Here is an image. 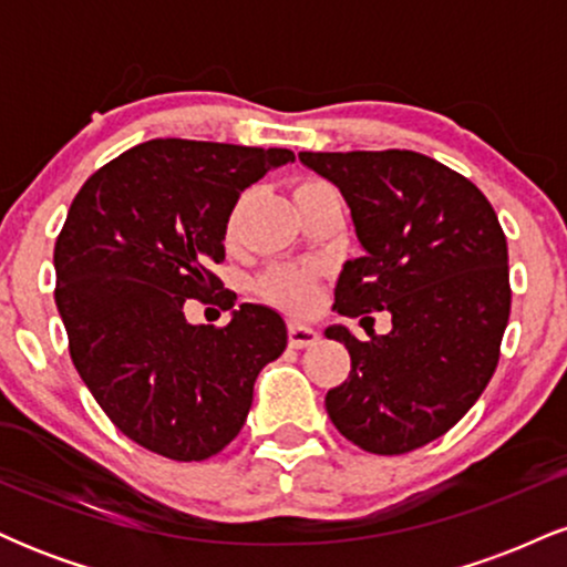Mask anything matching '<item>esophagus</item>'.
I'll use <instances>...</instances> for the list:
<instances>
[{"label":"esophagus","instance_id":"obj_1","mask_svg":"<svg viewBox=\"0 0 567 567\" xmlns=\"http://www.w3.org/2000/svg\"><path fill=\"white\" fill-rule=\"evenodd\" d=\"M288 341L292 349H306V347H315V343L320 341V333H317L315 328H309V324L290 322L288 324Z\"/></svg>","mask_w":567,"mask_h":567}]
</instances>
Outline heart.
Wrapping results in <instances>:
<instances>
[{
    "mask_svg": "<svg viewBox=\"0 0 567 567\" xmlns=\"http://www.w3.org/2000/svg\"><path fill=\"white\" fill-rule=\"evenodd\" d=\"M328 184L317 178L298 181L296 188H292V199H301L306 194L320 192ZM315 292H317V271L311 266H271L266 275L258 279V296L264 298L266 303L279 306V309L296 311V315H303L315 306Z\"/></svg>",
    "mask_w": 567,
    "mask_h": 567,
    "instance_id": "heart-1",
    "label": "heart"
}]
</instances>
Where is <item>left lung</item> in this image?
<instances>
[{"mask_svg":"<svg viewBox=\"0 0 567 567\" xmlns=\"http://www.w3.org/2000/svg\"><path fill=\"white\" fill-rule=\"evenodd\" d=\"M341 188L365 256L343 264L333 309L392 333L357 341L351 370L324 396L330 421L357 447L410 453L458 424L493 379L512 309L509 252L487 197L442 162L408 148L301 152Z\"/></svg>","mask_w":567,"mask_h":567,"instance_id":"left-lung-1","label":"left lung"}]
</instances>
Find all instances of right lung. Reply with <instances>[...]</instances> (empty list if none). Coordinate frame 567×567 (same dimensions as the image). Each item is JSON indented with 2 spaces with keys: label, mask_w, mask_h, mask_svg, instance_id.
Wrapping results in <instances>:
<instances>
[{
  "label": "right lung",
  "mask_w": 567,
  "mask_h": 567,
  "mask_svg": "<svg viewBox=\"0 0 567 567\" xmlns=\"http://www.w3.org/2000/svg\"><path fill=\"white\" fill-rule=\"evenodd\" d=\"M288 148L157 138L84 181L55 243V306L84 386L125 437L173 461L224 451L252 383L288 347L277 311L243 303L224 328L188 324L186 298L224 282L239 194L288 165ZM234 301H226L231 309Z\"/></svg>",
  "instance_id": "obj_1"
}]
</instances>
